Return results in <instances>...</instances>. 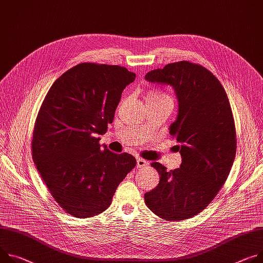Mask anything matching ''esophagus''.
<instances>
[{
    "label": "esophagus",
    "instance_id": "esophagus-1",
    "mask_svg": "<svg viewBox=\"0 0 263 263\" xmlns=\"http://www.w3.org/2000/svg\"><path fill=\"white\" fill-rule=\"evenodd\" d=\"M148 164H149V162L147 160H145V159H142V158H137L136 159L137 168H145V166H147Z\"/></svg>",
    "mask_w": 263,
    "mask_h": 263
}]
</instances>
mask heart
I'll return each instance as SVG.
<instances>
[{"mask_svg": "<svg viewBox=\"0 0 263 263\" xmlns=\"http://www.w3.org/2000/svg\"><path fill=\"white\" fill-rule=\"evenodd\" d=\"M149 101H171V100L168 95L155 92V91H150L146 95V102H149Z\"/></svg>", "mask_w": 263, "mask_h": 263, "instance_id": "heart-1", "label": "heart"}]
</instances>
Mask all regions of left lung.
<instances>
[{"mask_svg":"<svg viewBox=\"0 0 263 263\" xmlns=\"http://www.w3.org/2000/svg\"><path fill=\"white\" fill-rule=\"evenodd\" d=\"M170 85L178 101L170 134L181 155L178 169L159 162L157 186L145 194L148 208L164 220H183L200 213L226 182L236 154V132L228 95L212 72L186 61L165 65L145 77Z\"/></svg>","mask_w":263,"mask_h":263,"instance_id":"left-lung-1","label":"left lung"}]
</instances>
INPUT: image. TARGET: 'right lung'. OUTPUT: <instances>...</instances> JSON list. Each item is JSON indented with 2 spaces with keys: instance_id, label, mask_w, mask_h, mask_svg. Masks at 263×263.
Wrapping results in <instances>:
<instances>
[{
  "instance_id": "add662e5",
  "label": "right lung",
  "mask_w": 263,
  "mask_h": 263,
  "mask_svg": "<svg viewBox=\"0 0 263 263\" xmlns=\"http://www.w3.org/2000/svg\"><path fill=\"white\" fill-rule=\"evenodd\" d=\"M135 73L125 67L82 63L51 86L39 111L32 157L55 201L71 216L88 218L109 208L134 168L131 154L99 144Z\"/></svg>"
}]
</instances>
